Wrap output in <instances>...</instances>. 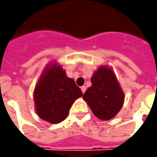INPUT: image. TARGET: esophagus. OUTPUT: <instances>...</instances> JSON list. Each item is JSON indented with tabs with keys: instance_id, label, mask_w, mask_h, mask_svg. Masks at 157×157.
Returning <instances> with one entry per match:
<instances>
[{
	"instance_id": "obj_1",
	"label": "esophagus",
	"mask_w": 157,
	"mask_h": 157,
	"mask_svg": "<svg viewBox=\"0 0 157 157\" xmlns=\"http://www.w3.org/2000/svg\"><path fill=\"white\" fill-rule=\"evenodd\" d=\"M81 90H82V93H84L86 92V87L85 86H82V87H81Z\"/></svg>"
}]
</instances>
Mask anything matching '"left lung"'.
Masks as SVG:
<instances>
[{
    "instance_id": "obj_1",
    "label": "left lung",
    "mask_w": 157,
    "mask_h": 157,
    "mask_svg": "<svg viewBox=\"0 0 157 157\" xmlns=\"http://www.w3.org/2000/svg\"><path fill=\"white\" fill-rule=\"evenodd\" d=\"M92 86L83 94V99L96 117L109 120L119 112L124 104V96L111 69L102 66L94 72Z\"/></svg>"
}]
</instances>
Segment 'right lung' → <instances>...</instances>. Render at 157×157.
I'll return each mask as SVG.
<instances>
[{"label": "right lung", "mask_w": 157, "mask_h": 157, "mask_svg": "<svg viewBox=\"0 0 157 157\" xmlns=\"http://www.w3.org/2000/svg\"><path fill=\"white\" fill-rule=\"evenodd\" d=\"M82 92L75 81L67 77L60 65H48L34 90L37 114L45 121L58 124L67 115Z\"/></svg>", "instance_id": "add662e5"}]
</instances>
